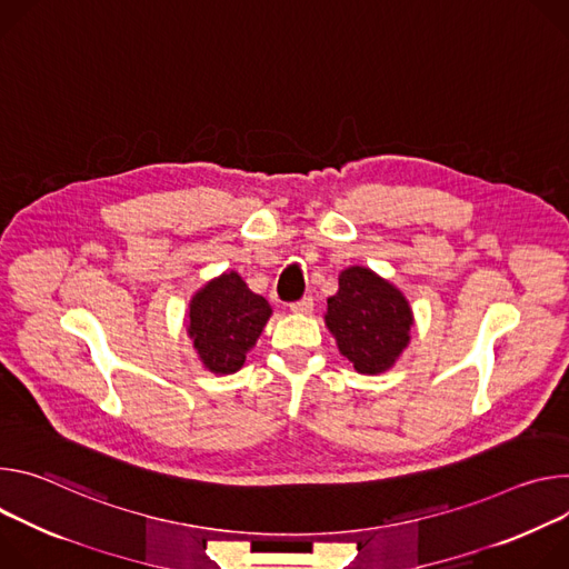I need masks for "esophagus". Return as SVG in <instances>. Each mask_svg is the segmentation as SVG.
<instances>
[{"mask_svg":"<svg viewBox=\"0 0 569 569\" xmlns=\"http://www.w3.org/2000/svg\"><path fill=\"white\" fill-rule=\"evenodd\" d=\"M289 309H291L293 313H300V317H307V313H311V309H313V300L307 296V298H302V300L291 302Z\"/></svg>","mask_w":569,"mask_h":569,"instance_id":"1","label":"esophagus"}]
</instances>
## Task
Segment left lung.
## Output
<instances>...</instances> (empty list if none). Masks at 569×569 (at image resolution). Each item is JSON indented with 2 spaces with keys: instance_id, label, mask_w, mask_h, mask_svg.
Here are the masks:
<instances>
[{
  "instance_id": "left-lung-1",
  "label": "left lung",
  "mask_w": 569,
  "mask_h": 569,
  "mask_svg": "<svg viewBox=\"0 0 569 569\" xmlns=\"http://www.w3.org/2000/svg\"><path fill=\"white\" fill-rule=\"evenodd\" d=\"M411 326L413 309L391 280L359 264L339 273V291L328 298L326 328L357 372L391 370L411 341Z\"/></svg>"
}]
</instances>
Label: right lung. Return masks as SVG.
Segmentation results:
<instances>
[{
    "label": "right lung",
    "instance_id": "right-lung-1",
    "mask_svg": "<svg viewBox=\"0 0 569 569\" xmlns=\"http://www.w3.org/2000/svg\"><path fill=\"white\" fill-rule=\"evenodd\" d=\"M271 313L267 298L252 293L237 271H226L189 298L184 328L206 370L232 375L258 343Z\"/></svg>",
    "mask_w": 569,
    "mask_h": 569
}]
</instances>
